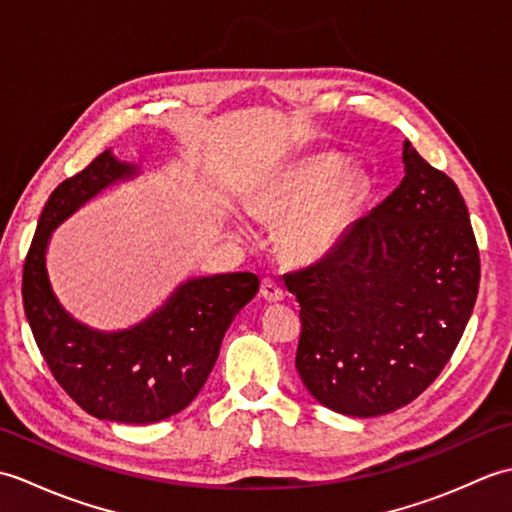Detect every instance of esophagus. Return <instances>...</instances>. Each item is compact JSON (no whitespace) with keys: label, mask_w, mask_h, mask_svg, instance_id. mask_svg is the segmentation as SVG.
<instances>
[{"label":"esophagus","mask_w":512,"mask_h":512,"mask_svg":"<svg viewBox=\"0 0 512 512\" xmlns=\"http://www.w3.org/2000/svg\"><path fill=\"white\" fill-rule=\"evenodd\" d=\"M259 292H262V297L266 301H270V303H277V301L284 299V290H281V286L277 284V281H273V279H264Z\"/></svg>","instance_id":"1"}]
</instances>
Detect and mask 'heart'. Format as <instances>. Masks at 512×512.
<instances>
[{"label": "heart", "instance_id": "1", "mask_svg": "<svg viewBox=\"0 0 512 512\" xmlns=\"http://www.w3.org/2000/svg\"><path fill=\"white\" fill-rule=\"evenodd\" d=\"M339 154H317L275 171L248 195V213L279 226V246L292 262L314 264L341 244L369 189L363 171H343ZM246 235L242 217L231 222Z\"/></svg>", "mask_w": 512, "mask_h": 512}]
</instances>
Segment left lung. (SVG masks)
I'll list each match as a JSON object with an SVG mask.
<instances>
[{"instance_id":"8db88e82","label":"left lung","mask_w":512,"mask_h":512,"mask_svg":"<svg viewBox=\"0 0 512 512\" xmlns=\"http://www.w3.org/2000/svg\"><path fill=\"white\" fill-rule=\"evenodd\" d=\"M405 178L319 264L286 275L301 306L297 372L321 405L374 418L416 400L458 347L480 288L455 182L409 140Z\"/></svg>"}]
</instances>
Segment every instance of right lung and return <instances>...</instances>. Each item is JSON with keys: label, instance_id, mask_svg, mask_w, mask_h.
I'll use <instances>...</instances> for the list:
<instances>
[{"label": "right lung", "instance_id": "obj_1", "mask_svg": "<svg viewBox=\"0 0 512 512\" xmlns=\"http://www.w3.org/2000/svg\"><path fill=\"white\" fill-rule=\"evenodd\" d=\"M140 169L112 149L52 191L24 264V310L52 376L76 405L99 420L151 424L191 405L220 354L235 314L257 295L259 277H193L147 319L125 330H96L61 306L50 284L52 231L85 202Z\"/></svg>", "mask_w": 512, "mask_h": 512}]
</instances>
